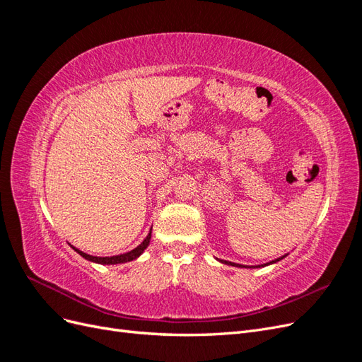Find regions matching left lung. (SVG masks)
I'll use <instances>...</instances> for the list:
<instances>
[{"instance_id":"left-lung-1","label":"left lung","mask_w":362,"mask_h":362,"mask_svg":"<svg viewBox=\"0 0 362 362\" xmlns=\"http://www.w3.org/2000/svg\"><path fill=\"white\" fill-rule=\"evenodd\" d=\"M288 254H286V255H282V257H279V258H276V259H273V261H269V262H266V264H261V266H243V264H237V262H231V261H225V259H218L221 262H223V264H228V266H234V267H246V269H255V267H266V266H270V264H275V262H278V261H281V259H284L286 258Z\"/></svg>"}]
</instances>
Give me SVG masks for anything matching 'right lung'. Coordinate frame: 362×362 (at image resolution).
<instances>
[{
    "mask_svg": "<svg viewBox=\"0 0 362 362\" xmlns=\"http://www.w3.org/2000/svg\"><path fill=\"white\" fill-rule=\"evenodd\" d=\"M151 233H152V228L149 229V234L146 235V238L144 240V242H141L137 247H134L133 250L125 252V254H120V255H113V257H93V255L86 254V252H83V250H80V249L74 247L72 245H71V247H72L75 252H78V254H80L83 258H86L87 261L96 262V264H103V266H105V264H107V266H112V264H124V262L133 261V259L139 258L141 254H144L145 249H146V247L149 246V243H151Z\"/></svg>",
    "mask_w": 362,
    "mask_h": 362,
    "instance_id": "right-lung-1",
    "label": "right lung"
}]
</instances>
